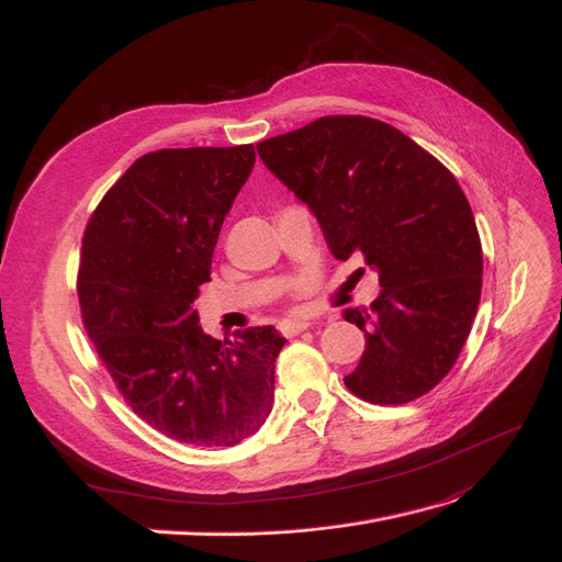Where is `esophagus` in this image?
I'll return each instance as SVG.
<instances>
[{
	"mask_svg": "<svg viewBox=\"0 0 562 562\" xmlns=\"http://www.w3.org/2000/svg\"><path fill=\"white\" fill-rule=\"evenodd\" d=\"M307 327H311V322H303V319H284V322L280 324V331H282L284 336H296V334L305 331Z\"/></svg>",
	"mask_w": 562,
	"mask_h": 562,
	"instance_id": "34e87169",
	"label": "esophagus"
}]
</instances>
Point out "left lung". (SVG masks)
Instances as JSON below:
<instances>
[{
	"mask_svg": "<svg viewBox=\"0 0 562 562\" xmlns=\"http://www.w3.org/2000/svg\"><path fill=\"white\" fill-rule=\"evenodd\" d=\"M263 166L317 216L340 261L364 257L380 294L342 317L367 336L346 385L359 400H418L458 361L481 301L483 251L458 179L394 125L322 116L257 144Z\"/></svg>",
	"mask_w": 562,
	"mask_h": 562,
	"instance_id": "8db88e82",
	"label": "left lung"
}]
</instances>
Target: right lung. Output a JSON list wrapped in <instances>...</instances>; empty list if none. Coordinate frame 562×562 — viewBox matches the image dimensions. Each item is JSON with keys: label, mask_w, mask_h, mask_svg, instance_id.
I'll return each mask as SVG.
<instances>
[{"label": "right lung", "mask_w": 562, "mask_h": 562, "mask_svg": "<svg viewBox=\"0 0 562 562\" xmlns=\"http://www.w3.org/2000/svg\"><path fill=\"white\" fill-rule=\"evenodd\" d=\"M255 147L160 149L104 193L83 233L79 303L123 400L191 446H235L273 408L284 338L251 327L216 340L193 307Z\"/></svg>", "instance_id": "obj_1"}]
</instances>
